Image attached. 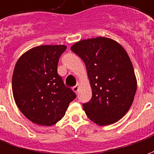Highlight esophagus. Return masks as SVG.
<instances>
[{"instance_id": "34e87169", "label": "esophagus", "mask_w": 154, "mask_h": 154, "mask_svg": "<svg viewBox=\"0 0 154 154\" xmlns=\"http://www.w3.org/2000/svg\"><path fill=\"white\" fill-rule=\"evenodd\" d=\"M72 89H73V91L75 93V94H77V92H78V90H79V85H75V86H74V87L72 88Z\"/></svg>"}]
</instances>
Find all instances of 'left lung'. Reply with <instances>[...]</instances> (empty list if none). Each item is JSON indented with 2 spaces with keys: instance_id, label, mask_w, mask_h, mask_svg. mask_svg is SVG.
<instances>
[{
  "instance_id": "8db88e82",
  "label": "left lung",
  "mask_w": 154,
  "mask_h": 154,
  "mask_svg": "<svg viewBox=\"0 0 154 154\" xmlns=\"http://www.w3.org/2000/svg\"><path fill=\"white\" fill-rule=\"evenodd\" d=\"M70 49L85 62L90 80L92 98L83 104L87 116L98 125L116 122L129 111L137 88L125 50L103 37L79 41Z\"/></svg>"
}]
</instances>
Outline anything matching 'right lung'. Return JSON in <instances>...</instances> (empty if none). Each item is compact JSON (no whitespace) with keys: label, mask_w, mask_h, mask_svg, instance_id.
I'll use <instances>...</instances> for the list:
<instances>
[{"label":"right lung","mask_w":154,"mask_h":154,"mask_svg":"<svg viewBox=\"0 0 154 154\" xmlns=\"http://www.w3.org/2000/svg\"><path fill=\"white\" fill-rule=\"evenodd\" d=\"M66 50L64 45L38 46L22 55L14 66V101L20 112L35 124H56L76 97L57 73L59 58Z\"/></svg>","instance_id":"right-lung-1"}]
</instances>
